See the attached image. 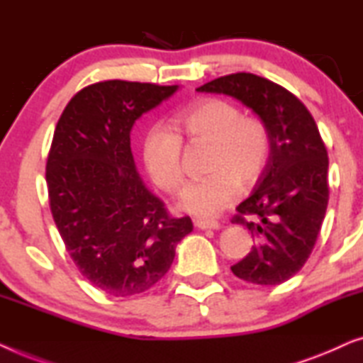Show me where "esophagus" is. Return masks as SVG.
Segmentation results:
<instances>
[{
    "instance_id": "esophagus-1",
    "label": "esophagus",
    "mask_w": 363,
    "mask_h": 363,
    "mask_svg": "<svg viewBox=\"0 0 363 363\" xmlns=\"http://www.w3.org/2000/svg\"><path fill=\"white\" fill-rule=\"evenodd\" d=\"M195 226L200 230H220L221 228L216 220H195Z\"/></svg>"
}]
</instances>
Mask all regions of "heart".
<instances>
[{
    "instance_id": "heart-1",
    "label": "heart",
    "mask_w": 363,
    "mask_h": 363,
    "mask_svg": "<svg viewBox=\"0 0 363 363\" xmlns=\"http://www.w3.org/2000/svg\"><path fill=\"white\" fill-rule=\"evenodd\" d=\"M178 133L193 142L213 145L206 178L191 182L180 196V206L196 216H215L238 198L241 186H252L271 160L272 138L259 117L242 116L235 104L206 99L175 117ZM148 175L167 193L183 183L182 138L163 125L148 128L142 143Z\"/></svg>"
}]
</instances>
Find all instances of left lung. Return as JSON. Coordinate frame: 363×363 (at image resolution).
Instances as JSON below:
<instances>
[{
    "label": "left lung",
    "mask_w": 363,
    "mask_h": 363,
    "mask_svg": "<svg viewBox=\"0 0 363 363\" xmlns=\"http://www.w3.org/2000/svg\"><path fill=\"white\" fill-rule=\"evenodd\" d=\"M196 91L238 99L269 128L271 160L231 220L246 226L256 245L231 271L250 284H281L309 259L325 216L329 158L319 128L294 94L255 74H230Z\"/></svg>",
    "instance_id": "8db88e82"
}]
</instances>
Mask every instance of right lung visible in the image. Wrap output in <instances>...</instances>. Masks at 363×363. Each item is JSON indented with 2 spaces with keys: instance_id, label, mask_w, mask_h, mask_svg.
I'll return each instance as SVG.
<instances>
[{
  "instance_id": "add662e5",
  "label": "right lung",
  "mask_w": 363,
  "mask_h": 363,
  "mask_svg": "<svg viewBox=\"0 0 363 363\" xmlns=\"http://www.w3.org/2000/svg\"><path fill=\"white\" fill-rule=\"evenodd\" d=\"M178 86L104 81L64 108L46 163L49 206L66 250L94 287L108 296L142 294L170 269L193 230L172 218L138 177L130 130Z\"/></svg>"
}]
</instances>
